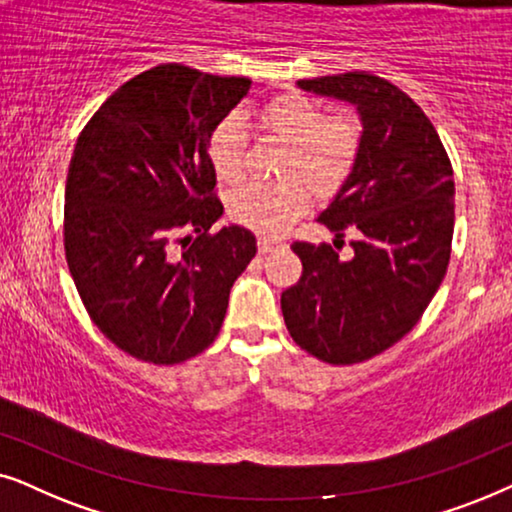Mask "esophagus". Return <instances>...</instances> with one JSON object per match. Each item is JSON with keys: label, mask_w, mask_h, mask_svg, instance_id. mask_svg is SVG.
Masks as SVG:
<instances>
[{"label": "esophagus", "mask_w": 512, "mask_h": 512, "mask_svg": "<svg viewBox=\"0 0 512 512\" xmlns=\"http://www.w3.org/2000/svg\"><path fill=\"white\" fill-rule=\"evenodd\" d=\"M278 245V241H274V238H267V236H260L257 238V248H260L262 255H267V252H271Z\"/></svg>", "instance_id": "1"}]
</instances>
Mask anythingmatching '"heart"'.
Returning a JSON list of instances; mask_svg holds the SVG:
<instances>
[{"instance_id":"obj_1","label":"heart","mask_w":512,"mask_h":512,"mask_svg":"<svg viewBox=\"0 0 512 512\" xmlns=\"http://www.w3.org/2000/svg\"><path fill=\"white\" fill-rule=\"evenodd\" d=\"M260 124L271 138L288 145L278 185H243L229 196L231 220L278 236L288 231L311 203V190L332 194L344 185L358 159L360 131L351 117H325L311 98L285 93L260 109ZM245 135L236 119H224L208 138V159L217 180L231 185L243 175Z\"/></svg>"}]
</instances>
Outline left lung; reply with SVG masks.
<instances>
[{"instance_id": "1", "label": "left lung", "mask_w": 512, "mask_h": 512, "mask_svg": "<svg viewBox=\"0 0 512 512\" xmlns=\"http://www.w3.org/2000/svg\"><path fill=\"white\" fill-rule=\"evenodd\" d=\"M297 86L358 109L356 166L318 222L337 238L356 227L360 238L351 241V260H339L327 243H292L302 276L281 295L283 318L290 337L318 360L363 363L419 323L447 274L452 163L431 119L391 81L346 72Z\"/></svg>"}]
</instances>
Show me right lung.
<instances>
[{"label":"right lung","instance_id":"1","mask_svg":"<svg viewBox=\"0 0 512 512\" xmlns=\"http://www.w3.org/2000/svg\"><path fill=\"white\" fill-rule=\"evenodd\" d=\"M250 84L152 67L109 95L79 135L65 185L67 267L88 316L128 356L175 365L206 351L255 257L248 229L210 234L224 208L208 138Z\"/></svg>","mask_w":512,"mask_h":512}]
</instances>
